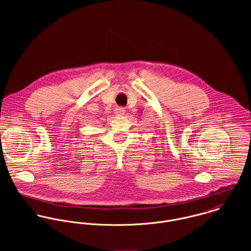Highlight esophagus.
Here are the masks:
<instances>
[{
    "instance_id": "esophagus-1",
    "label": "esophagus",
    "mask_w": 251,
    "mask_h": 251,
    "mask_svg": "<svg viewBox=\"0 0 251 251\" xmlns=\"http://www.w3.org/2000/svg\"><path fill=\"white\" fill-rule=\"evenodd\" d=\"M115 113H116V115H118V116H123V115H125L126 110H125V108L123 107L117 108V109L115 110Z\"/></svg>"
}]
</instances>
